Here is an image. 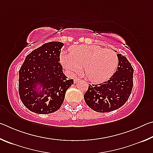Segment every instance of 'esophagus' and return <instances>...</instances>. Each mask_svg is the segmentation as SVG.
Instances as JSON below:
<instances>
[{
	"label": "esophagus",
	"instance_id": "34e87169",
	"mask_svg": "<svg viewBox=\"0 0 153 153\" xmlns=\"http://www.w3.org/2000/svg\"><path fill=\"white\" fill-rule=\"evenodd\" d=\"M80 79L79 78H77V77H76V78L74 79V83H77L78 81H79Z\"/></svg>",
	"mask_w": 153,
	"mask_h": 153
}]
</instances>
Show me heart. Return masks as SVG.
I'll return each instance as SVG.
<instances>
[{
  "instance_id": "heart-1",
  "label": "heart",
  "mask_w": 153,
  "mask_h": 153,
  "mask_svg": "<svg viewBox=\"0 0 153 153\" xmlns=\"http://www.w3.org/2000/svg\"><path fill=\"white\" fill-rule=\"evenodd\" d=\"M61 57L63 65L69 71L79 73L84 68L86 78L97 83L109 79L118 66L115 52L97 45L72 46L69 54L63 52Z\"/></svg>"
}]
</instances>
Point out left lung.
<instances>
[{"instance_id": "obj_1", "label": "left lung", "mask_w": 153, "mask_h": 153, "mask_svg": "<svg viewBox=\"0 0 153 153\" xmlns=\"http://www.w3.org/2000/svg\"><path fill=\"white\" fill-rule=\"evenodd\" d=\"M117 70L109 79L99 84H89L84 100L92 110L111 112L125 104L133 88L134 69L125 56L117 54Z\"/></svg>"}]
</instances>
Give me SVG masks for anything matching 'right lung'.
I'll list each match as a JSON object with an SVG mask.
<instances>
[{"mask_svg":"<svg viewBox=\"0 0 153 153\" xmlns=\"http://www.w3.org/2000/svg\"><path fill=\"white\" fill-rule=\"evenodd\" d=\"M61 42L44 44L27 55L19 71V94L25 107L38 114L57 111L74 84L60 64Z\"/></svg>","mask_w":153,"mask_h":153,"instance_id":"obj_1","label":"right lung"}]
</instances>
